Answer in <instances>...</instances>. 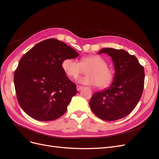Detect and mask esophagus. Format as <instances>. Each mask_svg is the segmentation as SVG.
Masks as SVG:
<instances>
[{"label":"esophagus","mask_w":159,"mask_h":159,"mask_svg":"<svg viewBox=\"0 0 159 159\" xmlns=\"http://www.w3.org/2000/svg\"><path fill=\"white\" fill-rule=\"evenodd\" d=\"M84 87L83 86H81V85H77V90L78 91H80L81 89H82Z\"/></svg>","instance_id":"obj_1"}]
</instances>
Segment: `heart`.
Listing matches in <instances>:
<instances>
[{"instance_id":"1","label":"heart","mask_w":159,"mask_h":159,"mask_svg":"<svg viewBox=\"0 0 159 159\" xmlns=\"http://www.w3.org/2000/svg\"><path fill=\"white\" fill-rule=\"evenodd\" d=\"M61 68L65 74L72 78L86 71L87 74L77 81L84 85H97L99 89L109 87L114 78L113 71L107 66L106 61L97 55L83 57L80 62L73 58H66L62 61Z\"/></svg>"}]
</instances>
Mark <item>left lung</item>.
Here are the masks:
<instances>
[{
    "mask_svg": "<svg viewBox=\"0 0 159 159\" xmlns=\"http://www.w3.org/2000/svg\"><path fill=\"white\" fill-rule=\"evenodd\" d=\"M102 53L112 58L115 74L112 85L95 93L89 105L96 116L111 121L127 116L136 107L143 94L145 71L137 57L125 50L105 48L98 54Z\"/></svg>",
    "mask_w": 159,
    "mask_h": 159,
    "instance_id": "obj_1",
    "label": "left lung"
}]
</instances>
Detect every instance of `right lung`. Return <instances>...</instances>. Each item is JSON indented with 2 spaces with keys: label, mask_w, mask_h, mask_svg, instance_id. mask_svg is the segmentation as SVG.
<instances>
[{
  "label": "right lung",
  "mask_w": 159,
  "mask_h": 159,
  "mask_svg": "<svg viewBox=\"0 0 159 159\" xmlns=\"http://www.w3.org/2000/svg\"><path fill=\"white\" fill-rule=\"evenodd\" d=\"M78 56L71 47L54 38L39 42L23 56L14 71V83L24 111L41 121H53L66 113L78 91L61 63Z\"/></svg>",
  "instance_id": "1"
}]
</instances>
